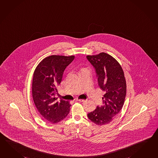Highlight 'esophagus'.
<instances>
[{
	"mask_svg": "<svg viewBox=\"0 0 158 158\" xmlns=\"http://www.w3.org/2000/svg\"><path fill=\"white\" fill-rule=\"evenodd\" d=\"M76 101H77V102H83L85 101V100H84V99H78V98H77V99H76Z\"/></svg>",
	"mask_w": 158,
	"mask_h": 158,
	"instance_id": "1",
	"label": "esophagus"
}]
</instances>
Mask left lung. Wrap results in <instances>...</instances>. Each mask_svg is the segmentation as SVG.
<instances>
[{
  "instance_id": "obj_1",
  "label": "left lung",
  "mask_w": 158,
  "mask_h": 158,
  "mask_svg": "<svg viewBox=\"0 0 158 158\" xmlns=\"http://www.w3.org/2000/svg\"><path fill=\"white\" fill-rule=\"evenodd\" d=\"M95 68L99 87L105 92L103 105L88 114V118L98 125L108 124L118 114L124 104L126 83L124 73L117 60L108 54L87 56Z\"/></svg>"
}]
</instances>
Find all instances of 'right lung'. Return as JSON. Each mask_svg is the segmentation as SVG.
<instances>
[{"label": "right lung", "mask_w": 158, "mask_h": 158, "mask_svg": "<svg viewBox=\"0 0 158 158\" xmlns=\"http://www.w3.org/2000/svg\"><path fill=\"white\" fill-rule=\"evenodd\" d=\"M75 56H50L44 58L35 68L32 81L34 103L44 119L56 123L64 119L70 110L67 101H57L55 95L62 81L64 71Z\"/></svg>", "instance_id": "1"}]
</instances>
